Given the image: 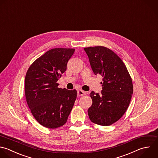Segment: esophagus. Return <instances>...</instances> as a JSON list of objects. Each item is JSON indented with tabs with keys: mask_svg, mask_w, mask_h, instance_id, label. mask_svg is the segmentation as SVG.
<instances>
[{
	"mask_svg": "<svg viewBox=\"0 0 158 158\" xmlns=\"http://www.w3.org/2000/svg\"><path fill=\"white\" fill-rule=\"evenodd\" d=\"M77 94L78 96H84L86 94V92L81 90V89H79L77 91Z\"/></svg>",
	"mask_w": 158,
	"mask_h": 158,
	"instance_id": "1",
	"label": "esophagus"
}]
</instances>
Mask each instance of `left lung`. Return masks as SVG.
Returning <instances> with one entry per match:
<instances>
[{"mask_svg":"<svg viewBox=\"0 0 158 158\" xmlns=\"http://www.w3.org/2000/svg\"><path fill=\"white\" fill-rule=\"evenodd\" d=\"M95 75L102 77L101 93L91 91L93 103L88 113L90 120L108 126L118 120L126 112L133 94L131 78L122 59L104 46L85 48Z\"/></svg>","mask_w":158,"mask_h":158,"instance_id":"1","label":"left lung"}]
</instances>
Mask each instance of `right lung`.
<instances>
[{"mask_svg": "<svg viewBox=\"0 0 158 158\" xmlns=\"http://www.w3.org/2000/svg\"><path fill=\"white\" fill-rule=\"evenodd\" d=\"M75 49L54 48L37 59L29 67L25 81L27 102L39 123L49 128L64 125L77 99L76 89L58 88Z\"/></svg>", "mask_w": 158, "mask_h": 158, "instance_id": "1", "label": "right lung"}]
</instances>
